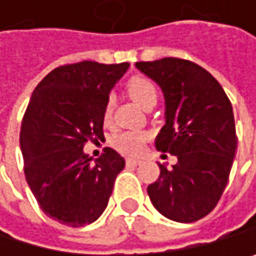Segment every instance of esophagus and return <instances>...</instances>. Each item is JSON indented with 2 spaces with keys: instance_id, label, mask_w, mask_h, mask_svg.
I'll return each mask as SVG.
<instances>
[{
  "instance_id": "obj_1",
  "label": "esophagus",
  "mask_w": 256,
  "mask_h": 256,
  "mask_svg": "<svg viewBox=\"0 0 256 256\" xmlns=\"http://www.w3.org/2000/svg\"><path fill=\"white\" fill-rule=\"evenodd\" d=\"M126 162H127V166H140V164H141V160H136V158H127Z\"/></svg>"
}]
</instances>
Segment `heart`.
Listing matches in <instances>:
<instances>
[{
	"instance_id": "b5f03b06",
	"label": "heart",
	"mask_w": 256,
	"mask_h": 256,
	"mask_svg": "<svg viewBox=\"0 0 256 256\" xmlns=\"http://www.w3.org/2000/svg\"><path fill=\"white\" fill-rule=\"evenodd\" d=\"M126 90L129 94V96L141 107L147 109L156 102L158 98V87L156 84L141 75L132 76L126 84ZM112 110L114 104L112 100H107L102 107V121L106 124H109L112 120ZM149 140V135L144 132H121L116 134L112 140V144L116 150L126 154V155H138L142 149L146 141Z\"/></svg>"
}]
</instances>
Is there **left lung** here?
Segmentation results:
<instances>
[{
	"mask_svg": "<svg viewBox=\"0 0 256 256\" xmlns=\"http://www.w3.org/2000/svg\"><path fill=\"white\" fill-rule=\"evenodd\" d=\"M136 67L164 92L166 124L155 140L156 150L178 162L147 188L155 209L178 222L209 215L229 181L236 150L230 100L201 66L181 58L140 61Z\"/></svg>",
	"mask_w": 256,
	"mask_h": 256,
	"instance_id": "left-lung-1",
	"label": "left lung"
}]
</instances>
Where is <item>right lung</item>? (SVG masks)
<instances>
[{
	"label": "right lung",
	"instance_id": "right-lung-1",
	"mask_svg": "<svg viewBox=\"0 0 256 256\" xmlns=\"http://www.w3.org/2000/svg\"><path fill=\"white\" fill-rule=\"evenodd\" d=\"M129 62L64 64L35 87L21 122L24 175L41 210L55 221L81 228L107 208L124 158L104 147L92 161L82 147L102 134V107Z\"/></svg>",
	"mask_w": 256,
	"mask_h": 256
}]
</instances>
